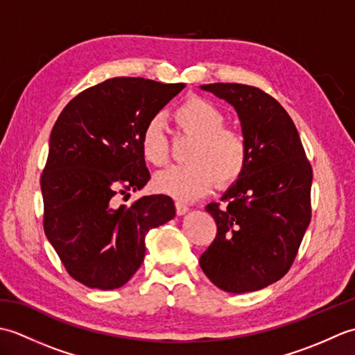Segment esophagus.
Instances as JSON below:
<instances>
[{
    "mask_svg": "<svg viewBox=\"0 0 355 355\" xmlns=\"http://www.w3.org/2000/svg\"><path fill=\"white\" fill-rule=\"evenodd\" d=\"M175 210H177V215H184L187 210H189V207H187L186 205H183V202L177 201L175 202Z\"/></svg>",
    "mask_w": 355,
    "mask_h": 355,
    "instance_id": "esophagus-1",
    "label": "esophagus"
}]
</instances>
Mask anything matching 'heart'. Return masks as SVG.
<instances>
[{"label": "heart", "instance_id": "1", "mask_svg": "<svg viewBox=\"0 0 355 355\" xmlns=\"http://www.w3.org/2000/svg\"><path fill=\"white\" fill-rule=\"evenodd\" d=\"M177 131L192 137L186 160L171 166L154 177L155 189L180 201H193L212 189L215 182L229 187L243 177L248 162L245 139L238 131L225 128L227 117L207 99L191 97L173 111ZM140 149L153 166L169 162V139L162 117L149 119L140 135Z\"/></svg>", "mask_w": 355, "mask_h": 355}]
</instances>
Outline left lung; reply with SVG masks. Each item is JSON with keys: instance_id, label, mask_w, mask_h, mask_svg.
I'll use <instances>...</instances> for the list:
<instances>
[{"instance_id": "left-lung-1", "label": "left lung", "mask_w": 355, "mask_h": 355, "mask_svg": "<svg viewBox=\"0 0 355 355\" xmlns=\"http://www.w3.org/2000/svg\"><path fill=\"white\" fill-rule=\"evenodd\" d=\"M201 89L236 110L248 162L223 195L225 206H206L216 236L200 267L224 291H258L285 276L296 258L311 221L313 169L296 126L275 97L243 84Z\"/></svg>"}]
</instances>
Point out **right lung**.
I'll use <instances>...</instances> for the list:
<instances>
[{
	"label": "right lung",
	"instance_id": "1",
	"mask_svg": "<svg viewBox=\"0 0 355 355\" xmlns=\"http://www.w3.org/2000/svg\"><path fill=\"white\" fill-rule=\"evenodd\" d=\"M184 87L112 78L79 93L53 126L41 175L44 232L69 275L89 288L125 285L145 258L146 233L175 216L168 195L131 206L117 198L149 182L141 131Z\"/></svg>",
	"mask_w": 355,
	"mask_h": 355
}]
</instances>
